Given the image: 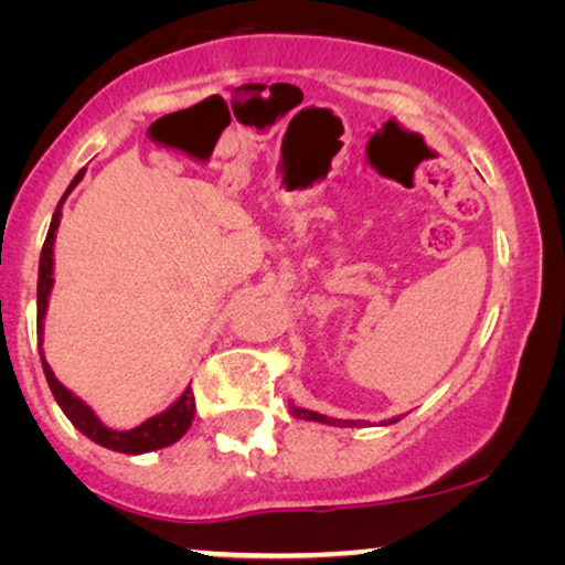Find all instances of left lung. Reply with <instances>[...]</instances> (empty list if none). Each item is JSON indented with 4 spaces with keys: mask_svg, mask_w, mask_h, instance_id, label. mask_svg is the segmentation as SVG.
Instances as JSON below:
<instances>
[{
    "mask_svg": "<svg viewBox=\"0 0 565 565\" xmlns=\"http://www.w3.org/2000/svg\"><path fill=\"white\" fill-rule=\"evenodd\" d=\"M290 414L296 416V419H308V422H321V424H329V427H358L360 422H352V419H334V416H323V414H319V412H308V408H303V406H296L290 401ZM393 422H398V419H388V422H383V424H393Z\"/></svg>",
    "mask_w": 565,
    "mask_h": 565,
    "instance_id": "obj_1",
    "label": "left lung"
}]
</instances>
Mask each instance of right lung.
I'll list each match as a JSON object with an SVG mask.
<instances>
[{
	"instance_id": "add662e5",
	"label": "right lung",
	"mask_w": 565,
	"mask_h": 565,
	"mask_svg": "<svg viewBox=\"0 0 565 565\" xmlns=\"http://www.w3.org/2000/svg\"><path fill=\"white\" fill-rule=\"evenodd\" d=\"M84 172H87V169L76 172L72 184H68V190L64 192V198L58 200V207L56 213H53L49 236H45V244L41 252V265H38V350H41L43 373H45V381H49L53 398H56V404L61 406V412H64L66 419L72 422L84 437H89L92 443H97L99 447H107V450L126 452V455L161 450V447L174 445L177 439L190 429L192 416H195V396H192L190 385L180 393V398H177L172 406L164 408V412L151 416V419H146L134 429L120 431L103 424V419L92 412V406H87V401H82L76 393L68 391L66 385L53 375V370L49 362H45V354H43V321H45V313H49V298L53 290V244H56V231L61 223V205H64L68 192L82 182Z\"/></svg>"
}]
</instances>
